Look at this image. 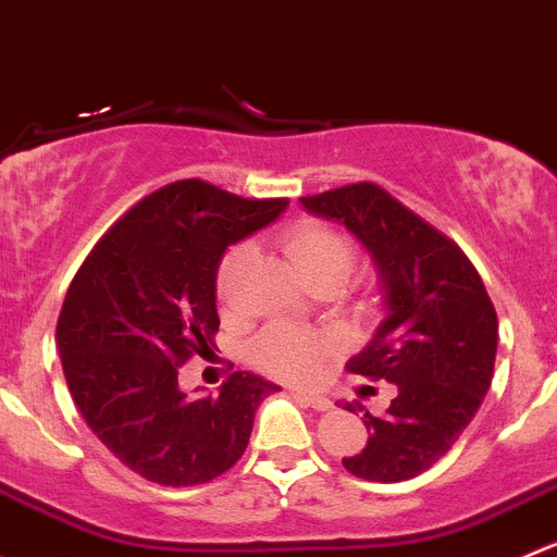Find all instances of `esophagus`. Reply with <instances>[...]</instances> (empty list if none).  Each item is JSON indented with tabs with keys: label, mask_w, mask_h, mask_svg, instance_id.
I'll use <instances>...</instances> for the list:
<instances>
[{
	"label": "esophagus",
	"mask_w": 557,
	"mask_h": 557,
	"mask_svg": "<svg viewBox=\"0 0 557 557\" xmlns=\"http://www.w3.org/2000/svg\"><path fill=\"white\" fill-rule=\"evenodd\" d=\"M294 397H299L301 403H307V405H310V408H315V410H329V408H332V399L323 397V394H315V392H299V388H296Z\"/></svg>",
	"instance_id": "esophagus-1"
}]
</instances>
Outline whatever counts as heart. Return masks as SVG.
Returning a JSON list of instances; mask_svg holds the SVG:
<instances>
[{"label": "heart", "instance_id": "b5f03b06", "mask_svg": "<svg viewBox=\"0 0 557 557\" xmlns=\"http://www.w3.org/2000/svg\"><path fill=\"white\" fill-rule=\"evenodd\" d=\"M285 250H288L290 261L299 269V274L307 280L318 277V274H343L348 277L354 269L356 250L343 234L323 223H301L285 236ZM247 261H250V247L239 245L223 258L218 272V290L223 299H228L234 290L236 277L245 272ZM332 343L315 332H305V329L285 326V323H274L267 332L258 334L250 345V361L258 370L269 372V375L288 377V381H305L312 377L321 367V359L329 354Z\"/></svg>", "mask_w": 557, "mask_h": 557}]
</instances>
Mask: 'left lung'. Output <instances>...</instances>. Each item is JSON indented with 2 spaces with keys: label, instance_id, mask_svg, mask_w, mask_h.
Masks as SVG:
<instances>
[{
  "label": "left lung",
  "instance_id": "obj_1",
  "mask_svg": "<svg viewBox=\"0 0 557 557\" xmlns=\"http://www.w3.org/2000/svg\"><path fill=\"white\" fill-rule=\"evenodd\" d=\"M315 218L345 225L370 252L383 321L348 370L397 386L383 416L364 410L367 446L345 471L394 484L441 460L471 424L493 383L498 315L466 252L372 182L299 198Z\"/></svg>",
  "mask_w": 557,
  "mask_h": 557
}]
</instances>
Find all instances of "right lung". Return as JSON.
<instances>
[{"label": "right lung", "instance_id": "obj_1", "mask_svg": "<svg viewBox=\"0 0 557 557\" xmlns=\"http://www.w3.org/2000/svg\"><path fill=\"white\" fill-rule=\"evenodd\" d=\"M285 209V198L174 182L129 209L70 283L57 323L64 381L91 433L138 476L165 487L212 482L245 455L258 405L280 392L234 372L220 394L190 399L180 367L207 354L220 326L225 250Z\"/></svg>", "mask_w": 557, "mask_h": 557}]
</instances>
